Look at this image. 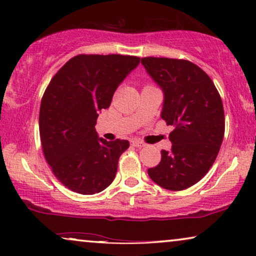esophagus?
<instances>
[{
    "label": "esophagus",
    "mask_w": 256,
    "mask_h": 256,
    "mask_svg": "<svg viewBox=\"0 0 256 256\" xmlns=\"http://www.w3.org/2000/svg\"><path fill=\"white\" fill-rule=\"evenodd\" d=\"M132 146H136V148H142V146H144L146 144L141 141H138V140H132V141L130 142Z\"/></svg>",
    "instance_id": "34e87169"
}]
</instances>
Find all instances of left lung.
Instances as JSON below:
<instances>
[{"label":"left lung","mask_w":256,"mask_h":256,"mask_svg":"<svg viewBox=\"0 0 256 256\" xmlns=\"http://www.w3.org/2000/svg\"><path fill=\"white\" fill-rule=\"evenodd\" d=\"M141 62L163 90L160 118L174 126L169 135L171 150L160 152V164L148 169V174L166 190H185L208 174L218 156L225 132L222 98L194 62L156 57Z\"/></svg>","instance_id":"8db88e82"}]
</instances>
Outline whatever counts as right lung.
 I'll return each instance as SVG.
<instances>
[{"mask_svg": "<svg viewBox=\"0 0 256 256\" xmlns=\"http://www.w3.org/2000/svg\"><path fill=\"white\" fill-rule=\"evenodd\" d=\"M138 64L134 56L79 54L56 73L45 90L40 110L42 148L52 172L71 191L99 194L114 180L129 142L99 138L96 118Z\"/></svg>", "mask_w": 256, "mask_h": 256, "instance_id": "1", "label": "right lung"}]
</instances>
